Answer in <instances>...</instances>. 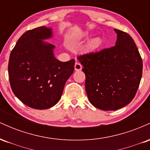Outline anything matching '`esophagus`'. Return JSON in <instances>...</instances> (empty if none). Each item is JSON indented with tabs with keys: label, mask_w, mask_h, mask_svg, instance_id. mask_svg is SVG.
I'll use <instances>...</instances> for the list:
<instances>
[{
	"label": "esophagus",
	"mask_w": 150,
	"mask_h": 150,
	"mask_svg": "<svg viewBox=\"0 0 150 150\" xmlns=\"http://www.w3.org/2000/svg\"><path fill=\"white\" fill-rule=\"evenodd\" d=\"M82 65L80 64L79 62H76L75 64V70H76V71H80V70H82Z\"/></svg>",
	"instance_id": "obj_1"
}]
</instances>
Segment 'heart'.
Returning <instances> with one entry per match:
<instances>
[{"mask_svg": "<svg viewBox=\"0 0 150 150\" xmlns=\"http://www.w3.org/2000/svg\"><path fill=\"white\" fill-rule=\"evenodd\" d=\"M99 44H100V39L99 38H96V39H93L92 42H91V45L92 46H97L99 45Z\"/></svg>", "mask_w": 150, "mask_h": 150, "instance_id": "1", "label": "heart"}]
</instances>
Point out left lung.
I'll list each match as a JSON object with an SVG mask.
<instances>
[{
    "instance_id": "left-lung-1",
    "label": "left lung",
    "mask_w": 150,
    "mask_h": 150,
    "mask_svg": "<svg viewBox=\"0 0 150 150\" xmlns=\"http://www.w3.org/2000/svg\"><path fill=\"white\" fill-rule=\"evenodd\" d=\"M115 46L77 57L85 74V89L94 107L115 111L135 97L142 78V61L132 37L114 29Z\"/></svg>"
}]
</instances>
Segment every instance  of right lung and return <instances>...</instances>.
I'll return each mask as SVG.
<instances>
[{"label":"right lung","instance_id":"add662e5","mask_svg":"<svg viewBox=\"0 0 150 150\" xmlns=\"http://www.w3.org/2000/svg\"><path fill=\"white\" fill-rule=\"evenodd\" d=\"M53 37L51 27L25 32L10 53L8 74L12 90L23 104L46 109L61 99L66 81L73 73L75 60L55 58V46L45 40Z\"/></svg>","mask_w":150,"mask_h":150}]
</instances>
